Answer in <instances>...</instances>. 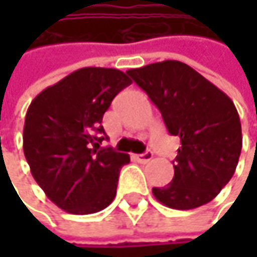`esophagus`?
Segmentation results:
<instances>
[{
	"label": "esophagus",
	"instance_id": "34e87169",
	"mask_svg": "<svg viewBox=\"0 0 257 257\" xmlns=\"http://www.w3.org/2000/svg\"><path fill=\"white\" fill-rule=\"evenodd\" d=\"M134 159H135L137 162H140V164H147V162H150V161L153 159V153H152V152H146V153H143V155H135Z\"/></svg>",
	"mask_w": 257,
	"mask_h": 257
}]
</instances>
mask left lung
Instances as JSON below:
<instances>
[{
	"label": "left lung",
	"instance_id": "left-lung-1",
	"mask_svg": "<svg viewBox=\"0 0 257 257\" xmlns=\"http://www.w3.org/2000/svg\"><path fill=\"white\" fill-rule=\"evenodd\" d=\"M126 74L159 108L167 129L180 138L174 179L153 187L155 198L174 210L208 204L232 179L242 135L232 99L192 67L162 61Z\"/></svg>",
	"mask_w": 257,
	"mask_h": 257
}]
</instances>
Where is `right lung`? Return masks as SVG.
Here are the masks:
<instances>
[{"instance_id":"right-lung-1","label":"right lung","mask_w":257,"mask_h":257,"mask_svg":"<svg viewBox=\"0 0 257 257\" xmlns=\"http://www.w3.org/2000/svg\"><path fill=\"white\" fill-rule=\"evenodd\" d=\"M132 81L116 68L86 67L41 90L28 107L24 153L46 196L71 214L108 207L129 155L99 149L113 98Z\"/></svg>"}]
</instances>
